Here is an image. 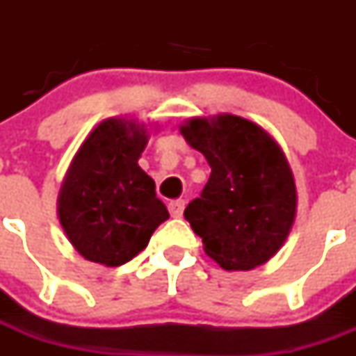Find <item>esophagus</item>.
Segmentation results:
<instances>
[{"label":"esophagus","mask_w":356,"mask_h":356,"mask_svg":"<svg viewBox=\"0 0 356 356\" xmlns=\"http://www.w3.org/2000/svg\"><path fill=\"white\" fill-rule=\"evenodd\" d=\"M185 209V201L184 200H176L169 203V212H171L172 217H181L184 216Z\"/></svg>","instance_id":"esophagus-1"}]
</instances>
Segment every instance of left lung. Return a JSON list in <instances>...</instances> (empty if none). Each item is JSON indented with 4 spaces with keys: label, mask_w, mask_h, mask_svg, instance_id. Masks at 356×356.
<instances>
[{
    "label": "left lung",
    "mask_w": 356,
    "mask_h": 356,
    "mask_svg": "<svg viewBox=\"0 0 356 356\" xmlns=\"http://www.w3.org/2000/svg\"><path fill=\"white\" fill-rule=\"evenodd\" d=\"M180 131L212 169L184 212L205 253L226 271L266 264L284 246L298 207L282 147L262 127L232 114L188 119Z\"/></svg>",
    "instance_id": "1"
}]
</instances>
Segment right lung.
I'll list each match as a JSON object with an SVG mask.
<instances>
[{
  "label": "right lung",
  "mask_w": 356,
  "mask_h": 356,
  "mask_svg": "<svg viewBox=\"0 0 356 356\" xmlns=\"http://www.w3.org/2000/svg\"><path fill=\"white\" fill-rule=\"evenodd\" d=\"M147 130L134 119L102 121L72 159L58 193V219L74 250L118 267L147 246L169 219L155 181L140 169Z\"/></svg>",
  "instance_id": "obj_1"
}]
</instances>
